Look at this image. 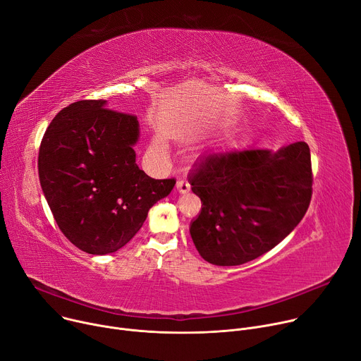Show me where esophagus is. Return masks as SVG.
Here are the masks:
<instances>
[{
    "label": "esophagus",
    "mask_w": 361,
    "mask_h": 361,
    "mask_svg": "<svg viewBox=\"0 0 361 361\" xmlns=\"http://www.w3.org/2000/svg\"><path fill=\"white\" fill-rule=\"evenodd\" d=\"M176 187H177V191L181 192V194H185V192L190 191V184H188V181H187V180H183V178L177 181Z\"/></svg>",
    "instance_id": "obj_1"
}]
</instances>
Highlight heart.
Returning a JSON list of instances; mask_svg holds the SVG:
<instances>
[{"instance_id": "heart-1", "label": "heart", "mask_w": 361, "mask_h": 361, "mask_svg": "<svg viewBox=\"0 0 361 361\" xmlns=\"http://www.w3.org/2000/svg\"><path fill=\"white\" fill-rule=\"evenodd\" d=\"M154 147H155L157 149H162V144H161L159 141H155V142H154Z\"/></svg>"}]
</instances>
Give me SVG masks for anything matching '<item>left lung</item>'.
Listing matches in <instances>:
<instances>
[{"instance_id": "1", "label": "left lung", "mask_w": 361, "mask_h": 361, "mask_svg": "<svg viewBox=\"0 0 361 361\" xmlns=\"http://www.w3.org/2000/svg\"><path fill=\"white\" fill-rule=\"evenodd\" d=\"M202 200L191 239L209 264L236 267L282 242L305 216L312 194L305 142L278 151L242 148L204 154L188 176Z\"/></svg>"}]
</instances>
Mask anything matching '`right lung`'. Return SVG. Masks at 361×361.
Returning <instances> with one entry per match:
<instances>
[{
	"label": "right lung",
	"mask_w": 361,
	"mask_h": 361,
	"mask_svg": "<svg viewBox=\"0 0 361 361\" xmlns=\"http://www.w3.org/2000/svg\"><path fill=\"white\" fill-rule=\"evenodd\" d=\"M106 104L79 101L61 109L39 152L42 190L59 228L90 255L125 246L176 185L174 178L154 180L137 166L140 122Z\"/></svg>",
	"instance_id": "add662e5"
}]
</instances>
